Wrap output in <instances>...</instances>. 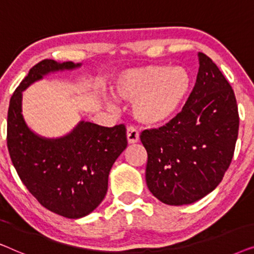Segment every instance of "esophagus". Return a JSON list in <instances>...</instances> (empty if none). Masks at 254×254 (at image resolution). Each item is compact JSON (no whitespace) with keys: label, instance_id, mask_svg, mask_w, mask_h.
<instances>
[{"label":"esophagus","instance_id":"1","mask_svg":"<svg viewBox=\"0 0 254 254\" xmlns=\"http://www.w3.org/2000/svg\"><path fill=\"white\" fill-rule=\"evenodd\" d=\"M140 140V135L138 131L135 129L134 127H128L127 128V141L128 143H136Z\"/></svg>","mask_w":254,"mask_h":254}]
</instances>
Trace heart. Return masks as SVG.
Returning <instances> with one entry per match:
<instances>
[{"mask_svg": "<svg viewBox=\"0 0 254 254\" xmlns=\"http://www.w3.org/2000/svg\"><path fill=\"white\" fill-rule=\"evenodd\" d=\"M192 77L182 65H144L118 75L112 92L131 100V113L138 123L158 126L177 117L189 98Z\"/></svg>", "mask_w": 254, "mask_h": 254, "instance_id": "obj_1", "label": "heart"}]
</instances>
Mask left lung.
Wrapping results in <instances>:
<instances>
[{"label": "left lung", "mask_w": 254, "mask_h": 254, "mask_svg": "<svg viewBox=\"0 0 254 254\" xmlns=\"http://www.w3.org/2000/svg\"><path fill=\"white\" fill-rule=\"evenodd\" d=\"M195 85L182 112L158 129L144 130L145 182L170 206L190 204L216 189L234 156L239 117L231 85L199 53Z\"/></svg>", "instance_id": "8db88e82"}]
</instances>
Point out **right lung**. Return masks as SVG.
<instances>
[{"instance_id":"1","label":"right lung","mask_w":254,"mask_h":254,"mask_svg":"<svg viewBox=\"0 0 254 254\" xmlns=\"http://www.w3.org/2000/svg\"><path fill=\"white\" fill-rule=\"evenodd\" d=\"M79 67L39 62L15 90L8 111V149L19 178L40 204L67 218L84 217L102 203L111 168L127 147L126 128L81 120L62 136H41L24 119L23 91L44 76Z\"/></svg>"}]
</instances>
